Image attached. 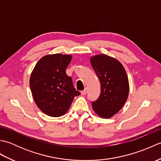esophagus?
<instances>
[{
	"instance_id": "1",
	"label": "esophagus",
	"mask_w": 161,
	"mask_h": 161,
	"mask_svg": "<svg viewBox=\"0 0 161 161\" xmlns=\"http://www.w3.org/2000/svg\"><path fill=\"white\" fill-rule=\"evenodd\" d=\"M86 93H87V91H86V88H85V89H84V91H81V95H85L86 94Z\"/></svg>"
}]
</instances>
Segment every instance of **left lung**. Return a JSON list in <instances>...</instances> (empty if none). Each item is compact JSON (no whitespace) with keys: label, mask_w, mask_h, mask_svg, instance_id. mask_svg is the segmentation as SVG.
<instances>
[{"label":"left lung","mask_w":161,"mask_h":161,"mask_svg":"<svg viewBox=\"0 0 161 161\" xmlns=\"http://www.w3.org/2000/svg\"><path fill=\"white\" fill-rule=\"evenodd\" d=\"M91 64L101 84V93L92 107L100 117L109 118L120 110L129 95L126 71L117 59L106 54L91 58Z\"/></svg>","instance_id":"8db88e82"}]
</instances>
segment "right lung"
I'll use <instances>...</instances> for the list:
<instances>
[{
  "label": "right lung",
  "mask_w": 161,
  "mask_h": 161,
  "mask_svg": "<svg viewBox=\"0 0 161 161\" xmlns=\"http://www.w3.org/2000/svg\"><path fill=\"white\" fill-rule=\"evenodd\" d=\"M71 59L72 56L68 54H49L42 57L32 71L30 86L34 100L47 115H63L74 97L80 95L66 73Z\"/></svg>",
  "instance_id": "right-lung-1"
}]
</instances>
